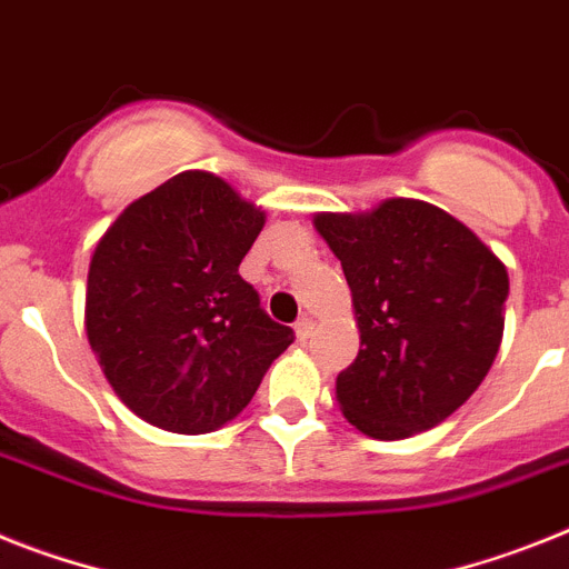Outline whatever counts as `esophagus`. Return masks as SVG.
I'll return each instance as SVG.
<instances>
[{"label": "esophagus", "instance_id": "esophagus-1", "mask_svg": "<svg viewBox=\"0 0 569 569\" xmlns=\"http://www.w3.org/2000/svg\"><path fill=\"white\" fill-rule=\"evenodd\" d=\"M315 329V321L309 318V315H303V318H298V323H295V336L300 338V341H307L309 336H312Z\"/></svg>", "mask_w": 569, "mask_h": 569}]
</instances>
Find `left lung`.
<instances>
[{
    "label": "left lung",
    "mask_w": 569,
    "mask_h": 569,
    "mask_svg": "<svg viewBox=\"0 0 569 569\" xmlns=\"http://www.w3.org/2000/svg\"><path fill=\"white\" fill-rule=\"evenodd\" d=\"M341 260L361 350L336 379L343 417L373 439L428 431L489 373L509 274L451 213L390 199L373 213L315 217Z\"/></svg>",
    "instance_id": "left-lung-1"
}]
</instances>
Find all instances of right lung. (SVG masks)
Instances as JSON below:
<instances>
[{"instance_id":"1","label":"right lung","mask_w":569,"mask_h":569,"mask_svg":"<svg viewBox=\"0 0 569 569\" xmlns=\"http://www.w3.org/2000/svg\"><path fill=\"white\" fill-rule=\"evenodd\" d=\"M254 204L211 173H179L132 202L89 266L86 336L127 408L173 433L217 431L295 341L240 262Z\"/></svg>"}]
</instances>
